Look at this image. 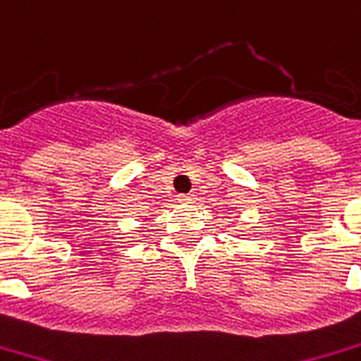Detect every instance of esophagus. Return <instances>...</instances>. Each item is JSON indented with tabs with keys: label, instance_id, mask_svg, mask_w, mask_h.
Wrapping results in <instances>:
<instances>
[{
	"label": "esophagus",
	"instance_id": "1",
	"mask_svg": "<svg viewBox=\"0 0 361 361\" xmlns=\"http://www.w3.org/2000/svg\"><path fill=\"white\" fill-rule=\"evenodd\" d=\"M192 199H195L192 192H189V195H178V200H180V202H191Z\"/></svg>",
	"mask_w": 361,
	"mask_h": 361
}]
</instances>
